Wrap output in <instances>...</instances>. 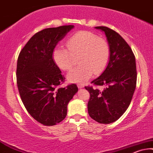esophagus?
I'll return each instance as SVG.
<instances>
[{"label": "esophagus", "instance_id": "obj_1", "mask_svg": "<svg viewBox=\"0 0 153 153\" xmlns=\"http://www.w3.org/2000/svg\"><path fill=\"white\" fill-rule=\"evenodd\" d=\"M78 88L79 89L83 88H84V85H83V84H78Z\"/></svg>", "mask_w": 153, "mask_h": 153}]
</instances>
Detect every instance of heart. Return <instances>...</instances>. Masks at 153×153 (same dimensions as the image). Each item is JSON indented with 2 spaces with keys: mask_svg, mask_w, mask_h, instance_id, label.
<instances>
[{
  "mask_svg": "<svg viewBox=\"0 0 153 153\" xmlns=\"http://www.w3.org/2000/svg\"><path fill=\"white\" fill-rule=\"evenodd\" d=\"M68 49L58 46L53 51V59L60 68L70 70L75 62L74 57H79L80 66L68 73L70 82L83 83L88 80L93 73L99 75L105 70L110 57L107 42L96 34L82 31L75 34L68 39Z\"/></svg>",
  "mask_w": 153,
  "mask_h": 153,
  "instance_id": "obj_1",
  "label": "heart"
}]
</instances>
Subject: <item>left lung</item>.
I'll return each mask as SVG.
<instances>
[{
  "label": "left lung",
  "mask_w": 153,
  "mask_h": 153,
  "mask_svg": "<svg viewBox=\"0 0 153 153\" xmlns=\"http://www.w3.org/2000/svg\"><path fill=\"white\" fill-rule=\"evenodd\" d=\"M95 28L107 36L110 57L105 71L91 82L94 86L106 88L100 91L93 86L85 87L90 92L88 109L94 121L109 124L123 114L132 100L137 80L136 59L130 46L117 32L107 27Z\"/></svg>",
  "instance_id": "obj_1"
}]
</instances>
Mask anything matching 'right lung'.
Masks as SVG:
<instances>
[{
    "label": "right lung",
    "mask_w": 153,
    "mask_h": 153,
    "mask_svg": "<svg viewBox=\"0 0 153 153\" xmlns=\"http://www.w3.org/2000/svg\"><path fill=\"white\" fill-rule=\"evenodd\" d=\"M73 25L46 28L30 38L17 63V85L29 114L44 126H54L67 115V106L78 92L75 84L61 88L65 81L53 59V51Z\"/></svg>",
    "instance_id": "right-lung-1"
}]
</instances>
